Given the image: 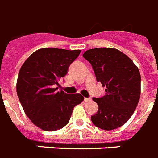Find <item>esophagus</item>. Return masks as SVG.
<instances>
[{
  "label": "esophagus",
  "instance_id": "1",
  "mask_svg": "<svg viewBox=\"0 0 158 158\" xmlns=\"http://www.w3.org/2000/svg\"><path fill=\"white\" fill-rule=\"evenodd\" d=\"M89 101H90V98H84V102H89Z\"/></svg>",
  "mask_w": 158,
  "mask_h": 158
}]
</instances>
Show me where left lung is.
Segmentation results:
<instances>
[{
  "label": "left lung",
  "instance_id": "obj_1",
  "mask_svg": "<svg viewBox=\"0 0 158 158\" xmlns=\"http://www.w3.org/2000/svg\"><path fill=\"white\" fill-rule=\"evenodd\" d=\"M83 56L90 63L96 79L105 87L102 98H93L98 112L90 119L94 126L112 130L127 123L141 95V75L131 59L113 48L89 49Z\"/></svg>",
  "mask_w": 158,
  "mask_h": 158
}]
</instances>
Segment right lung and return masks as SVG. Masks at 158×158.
Returning <instances> with one entry per match:
<instances>
[{
  "label": "right lung",
  "instance_id": "right-lung-1",
  "mask_svg": "<svg viewBox=\"0 0 158 158\" xmlns=\"http://www.w3.org/2000/svg\"><path fill=\"white\" fill-rule=\"evenodd\" d=\"M81 50L56 48L38 49L25 60L16 81V93L25 114L45 131H55L69 122L75 106L84 98L79 93L57 91L59 80L64 77Z\"/></svg>",
  "mask_w": 158,
  "mask_h": 158
}]
</instances>
